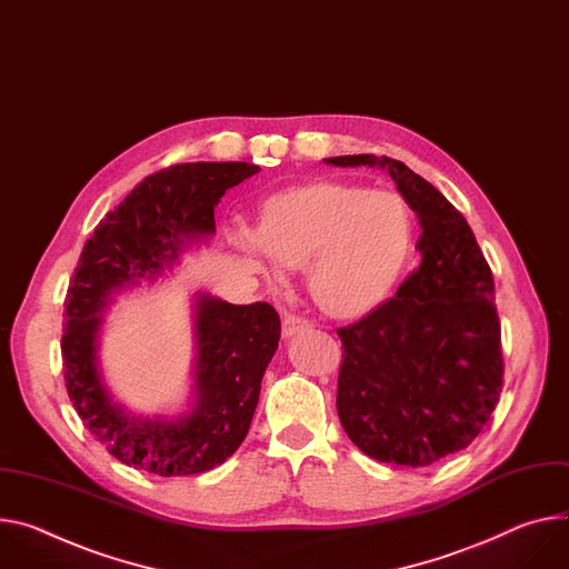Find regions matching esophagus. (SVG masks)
<instances>
[{
    "mask_svg": "<svg viewBox=\"0 0 569 569\" xmlns=\"http://www.w3.org/2000/svg\"><path fill=\"white\" fill-rule=\"evenodd\" d=\"M306 329H311V325H308L306 320L295 318V316H286L283 318V327H281V336H283V340H290L292 336L303 333Z\"/></svg>",
    "mask_w": 569,
    "mask_h": 569,
    "instance_id": "34e87169",
    "label": "esophagus"
}]
</instances>
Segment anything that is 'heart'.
<instances>
[{
  "label": "heart",
  "instance_id": "obj_1",
  "mask_svg": "<svg viewBox=\"0 0 569 569\" xmlns=\"http://www.w3.org/2000/svg\"><path fill=\"white\" fill-rule=\"evenodd\" d=\"M412 218L397 192L318 179L263 199L256 236L233 244L283 283L306 270L308 295L333 320H360L381 308L412 253Z\"/></svg>",
  "mask_w": 569,
  "mask_h": 569
}]
</instances>
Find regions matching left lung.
<instances>
[{
    "instance_id": "1",
    "label": "left lung",
    "mask_w": 569,
    "mask_h": 569,
    "mask_svg": "<svg viewBox=\"0 0 569 569\" xmlns=\"http://www.w3.org/2000/svg\"><path fill=\"white\" fill-rule=\"evenodd\" d=\"M379 168L418 216L422 263L375 313L340 329L338 418L375 460L427 468L468 447L499 401L503 360L495 281L451 201L401 161L375 153L325 159Z\"/></svg>"
}]
</instances>
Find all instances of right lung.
Masks as SVG:
<instances>
[{
	"instance_id": "1",
	"label": "right lung",
	"mask_w": 569,
	"mask_h": 569,
	"mask_svg": "<svg viewBox=\"0 0 569 569\" xmlns=\"http://www.w3.org/2000/svg\"><path fill=\"white\" fill-rule=\"evenodd\" d=\"M258 170L242 161L161 170L138 183L83 244L66 299V388L88 431L129 468L159 477L199 475L224 462L249 431L281 338L274 306L192 295V386L179 412L144 416L124 406L101 370L99 342L116 297L151 286L179 266L183 251L216 236L213 211L222 194Z\"/></svg>"
}]
</instances>
